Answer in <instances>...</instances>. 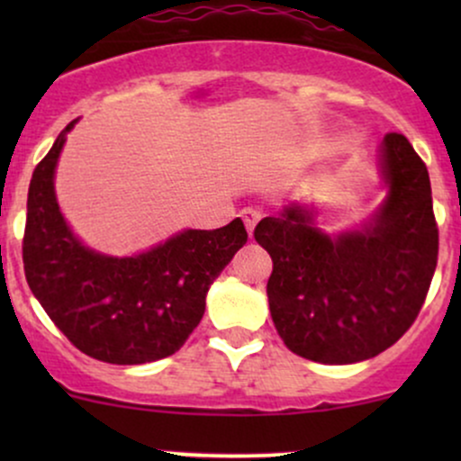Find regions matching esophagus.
<instances>
[{"label": "esophagus", "instance_id": "obj_1", "mask_svg": "<svg viewBox=\"0 0 461 461\" xmlns=\"http://www.w3.org/2000/svg\"><path fill=\"white\" fill-rule=\"evenodd\" d=\"M240 216H242V221H245V225H247V231H249V236L253 234V227H256V223L258 221H260V210L258 208H245L240 212Z\"/></svg>", "mask_w": 461, "mask_h": 461}]
</instances>
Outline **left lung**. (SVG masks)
I'll list each match as a JSON object with an SVG mask.
<instances>
[{
	"instance_id": "8db88e82",
	"label": "left lung",
	"mask_w": 461,
	"mask_h": 461,
	"mask_svg": "<svg viewBox=\"0 0 461 461\" xmlns=\"http://www.w3.org/2000/svg\"><path fill=\"white\" fill-rule=\"evenodd\" d=\"M388 197L364 231L330 238L299 208L256 225L271 253L267 294L284 345L321 364H353L393 347L416 321L438 264V223L425 162L385 134Z\"/></svg>"
}]
</instances>
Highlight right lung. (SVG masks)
Segmentation results:
<instances>
[{
	"label": "right lung",
	"instance_id": "right-lung-1",
	"mask_svg": "<svg viewBox=\"0 0 461 461\" xmlns=\"http://www.w3.org/2000/svg\"><path fill=\"white\" fill-rule=\"evenodd\" d=\"M73 123L32 173L23 231L30 290L68 342L99 362L173 356L199 325L210 284L247 242L245 223L186 230L136 258L91 251L71 234L54 194L56 160Z\"/></svg>",
	"mask_w": 461,
	"mask_h": 461
}]
</instances>
